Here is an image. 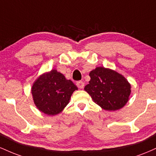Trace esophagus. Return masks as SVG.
Returning a JSON list of instances; mask_svg holds the SVG:
<instances>
[{"label":"esophagus","instance_id":"34e87169","mask_svg":"<svg viewBox=\"0 0 156 156\" xmlns=\"http://www.w3.org/2000/svg\"><path fill=\"white\" fill-rule=\"evenodd\" d=\"M76 85L79 89H83L84 87V83L83 81H82V80H79V81L77 82Z\"/></svg>","mask_w":156,"mask_h":156}]
</instances>
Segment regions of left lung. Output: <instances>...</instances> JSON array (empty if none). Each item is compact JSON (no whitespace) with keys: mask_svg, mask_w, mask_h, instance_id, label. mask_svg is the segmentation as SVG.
I'll use <instances>...</instances> for the list:
<instances>
[{"mask_svg":"<svg viewBox=\"0 0 156 156\" xmlns=\"http://www.w3.org/2000/svg\"><path fill=\"white\" fill-rule=\"evenodd\" d=\"M91 79L84 88L93 101L108 111L122 108L128 101L130 85L122 75L104 67H97L89 73Z\"/></svg>","mask_w":156,"mask_h":156,"instance_id":"1","label":"left lung"}]
</instances>
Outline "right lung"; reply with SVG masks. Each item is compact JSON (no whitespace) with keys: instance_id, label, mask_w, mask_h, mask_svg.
<instances>
[{"instance_id":"1","label":"right lung","mask_w":156,"mask_h":156,"mask_svg":"<svg viewBox=\"0 0 156 156\" xmlns=\"http://www.w3.org/2000/svg\"><path fill=\"white\" fill-rule=\"evenodd\" d=\"M78 87L62 73L53 69L41 76L31 89L36 106L48 115H55L63 110Z\"/></svg>"}]
</instances>
